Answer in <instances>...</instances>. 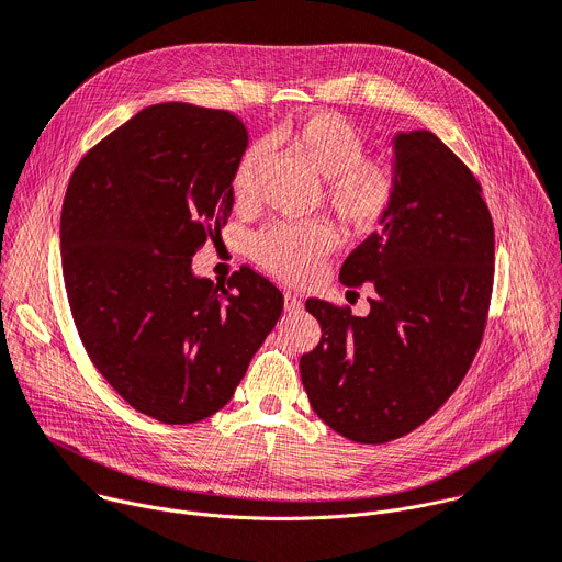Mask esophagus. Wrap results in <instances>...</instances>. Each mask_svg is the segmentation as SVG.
<instances>
[{
	"mask_svg": "<svg viewBox=\"0 0 562 562\" xmlns=\"http://www.w3.org/2000/svg\"><path fill=\"white\" fill-rule=\"evenodd\" d=\"M284 310H286L289 314H297V312L302 310V300H300L295 293L286 291V293H284Z\"/></svg>",
	"mask_w": 562,
	"mask_h": 562,
	"instance_id": "esophagus-1",
	"label": "esophagus"
}]
</instances>
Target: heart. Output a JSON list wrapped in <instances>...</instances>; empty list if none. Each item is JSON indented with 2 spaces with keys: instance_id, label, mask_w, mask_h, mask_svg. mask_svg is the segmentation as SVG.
Listing matches in <instances>:
<instances>
[{
  "instance_id": "1",
  "label": "heart",
  "mask_w": 562,
  "mask_h": 562,
  "mask_svg": "<svg viewBox=\"0 0 562 562\" xmlns=\"http://www.w3.org/2000/svg\"><path fill=\"white\" fill-rule=\"evenodd\" d=\"M278 138L323 179L325 203L338 224L353 233L376 231L394 211L401 194V170L387 157L366 155V140L347 119L334 112H312L280 127ZM260 149L250 147L233 177L237 203L252 194V172ZM336 235L325 222H273L255 233L250 255L260 267L284 282L310 280L334 250Z\"/></svg>"
}]
</instances>
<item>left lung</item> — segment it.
<instances>
[{
    "label": "left lung",
    "mask_w": 562,
    "mask_h": 562,
    "mask_svg": "<svg viewBox=\"0 0 562 562\" xmlns=\"http://www.w3.org/2000/svg\"><path fill=\"white\" fill-rule=\"evenodd\" d=\"M401 194L390 217L340 269L370 282V314L307 300L321 342L302 353L314 413L338 435L385 443L426 424L464 381L482 345L495 233L482 186L432 132L394 138Z\"/></svg>",
    "instance_id": "8db88e82"
}]
</instances>
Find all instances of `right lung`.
<instances>
[{"label":"right lung","mask_w":562,"mask_h":562,"mask_svg":"<svg viewBox=\"0 0 562 562\" xmlns=\"http://www.w3.org/2000/svg\"><path fill=\"white\" fill-rule=\"evenodd\" d=\"M248 134L226 110L151 105L95 143L63 203V276L95 370L161 424H196L231 401L284 297L250 267L226 286L192 255L233 211Z\"/></svg>","instance_id":"obj_1"}]
</instances>
